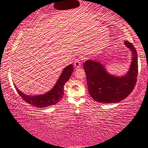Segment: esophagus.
Masks as SVG:
<instances>
[{"label":"esophagus","instance_id":"1","mask_svg":"<svg viewBox=\"0 0 148 148\" xmlns=\"http://www.w3.org/2000/svg\"><path fill=\"white\" fill-rule=\"evenodd\" d=\"M74 65L76 68H79L81 66V62H80L79 58H77L76 59H75L74 62Z\"/></svg>","mask_w":148,"mask_h":148}]
</instances>
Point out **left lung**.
<instances>
[{"mask_svg":"<svg viewBox=\"0 0 148 148\" xmlns=\"http://www.w3.org/2000/svg\"><path fill=\"white\" fill-rule=\"evenodd\" d=\"M124 44L132 51L131 64L125 76L108 74L103 65L93 60H87L84 64L89 93L95 101L103 103L119 102L134 89L138 71L136 50L130 42L125 41Z\"/></svg>","mask_w":148,"mask_h":148,"instance_id":"1","label":"left lung"}]
</instances>
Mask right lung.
<instances>
[{
	"instance_id": "1",
	"label": "right lung",
	"mask_w": 148,
	"mask_h": 148,
	"mask_svg": "<svg viewBox=\"0 0 148 148\" xmlns=\"http://www.w3.org/2000/svg\"><path fill=\"white\" fill-rule=\"evenodd\" d=\"M73 69L72 64H69L65 67L54 87L49 92L44 95H34V96L27 95L20 91L16 86H15V87L21 98L32 106L38 108L51 106L58 103L60 100L62 98L64 95V86L72 75Z\"/></svg>"
}]
</instances>
